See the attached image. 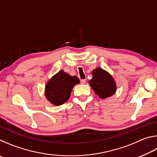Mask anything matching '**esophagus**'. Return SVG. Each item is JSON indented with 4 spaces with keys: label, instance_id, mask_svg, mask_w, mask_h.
Segmentation results:
<instances>
[{
    "label": "esophagus",
    "instance_id": "esophagus-1",
    "mask_svg": "<svg viewBox=\"0 0 157 157\" xmlns=\"http://www.w3.org/2000/svg\"><path fill=\"white\" fill-rule=\"evenodd\" d=\"M80 83H81L82 84H85V83H86V79H81V80H80Z\"/></svg>",
    "mask_w": 157,
    "mask_h": 157
}]
</instances>
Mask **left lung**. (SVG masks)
<instances>
[{"instance_id": "left-lung-1", "label": "left lung", "mask_w": 157, "mask_h": 157, "mask_svg": "<svg viewBox=\"0 0 157 157\" xmlns=\"http://www.w3.org/2000/svg\"><path fill=\"white\" fill-rule=\"evenodd\" d=\"M92 75L89 84L100 99H106L115 94L117 89L116 83L112 75L107 71L96 68L93 70Z\"/></svg>"}]
</instances>
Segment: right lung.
<instances>
[{
  "mask_svg": "<svg viewBox=\"0 0 157 157\" xmlns=\"http://www.w3.org/2000/svg\"><path fill=\"white\" fill-rule=\"evenodd\" d=\"M79 83L76 76H71L61 70L53 75L45 86V96L55 106L65 103L71 96L74 86Z\"/></svg>",
  "mask_w": 157,
  "mask_h": 157,
  "instance_id": "obj_1",
  "label": "right lung"
}]
</instances>
